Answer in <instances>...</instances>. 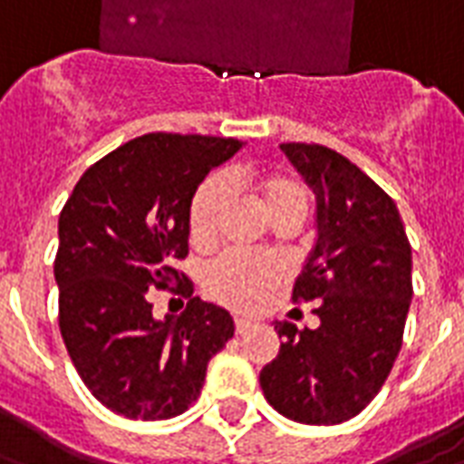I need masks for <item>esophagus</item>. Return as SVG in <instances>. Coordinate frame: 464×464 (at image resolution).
Returning a JSON list of instances; mask_svg holds the SVG:
<instances>
[{"label":"esophagus","instance_id":"esophagus-1","mask_svg":"<svg viewBox=\"0 0 464 464\" xmlns=\"http://www.w3.org/2000/svg\"><path fill=\"white\" fill-rule=\"evenodd\" d=\"M233 325H236V333L241 335V333H246L248 328H251V321H248V318H236V321H233Z\"/></svg>","mask_w":464,"mask_h":464}]
</instances>
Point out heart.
<instances>
[{"label": "heart", "instance_id": "b5f03b06", "mask_svg": "<svg viewBox=\"0 0 464 464\" xmlns=\"http://www.w3.org/2000/svg\"><path fill=\"white\" fill-rule=\"evenodd\" d=\"M246 183L276 226L283 221H303L308 211V188L298 176L288 171H261L251 173ZM223 201L226 191L221 179L216 176L206 179L196 188L188 206V231L196 246H208L216 238ZM285 278L288 266L281 258L226 253L206 266L203 291L211 301L221 303L231 311L251 313L261 308L285 283Z\"/></svg>", "mask_w": 464, "mask_h": 464}]
</instances>
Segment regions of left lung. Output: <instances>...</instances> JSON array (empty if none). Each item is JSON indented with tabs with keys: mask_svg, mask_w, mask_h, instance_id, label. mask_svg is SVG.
Returning <instances> with one entry per match:
<instances>
[{
	"mask_svg": "<svg viewBox=\"0 0 464 464\" xmlns=\"http://www.w3.org/2000/svg\"><path fill=\"white\" fill-rule=\"evenodd\" d=\"M318 201V241L293 303H315L321 325L276 321L278 355L261 370L266 400L303 425H341L368 408L402 348L412 248L395 201L343 153L283 143Z\"/></svg>",
	"mask_w": 464,
	"mask_h": 464,
	"instance_id": "1",
	"label": "left lung"
}]
</instances>
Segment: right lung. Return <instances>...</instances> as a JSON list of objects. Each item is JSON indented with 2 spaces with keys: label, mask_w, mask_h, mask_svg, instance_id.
Masks as SVG:
<instances>
[{
  "label": "right lung",
  "mask_w": 464,
  "mask_h": 464,
  "mask_svg": "<svg viewBox=\"0 0 464 464\" xmlns=\"http://www.w3.org/2000/svg\"><path fill=\"white\" fill-rule=\"evenodd\" d=\"M243 141L146 133L89 166L59 213V331L79 378L131 420H169L201 395L208 360L233 338V318L193 298L176 268L188 256V206L213 166ZM188 297L156 322L148 291Z\"/></svg>",
  "instance_id": "1"
}]
</instances>
